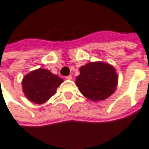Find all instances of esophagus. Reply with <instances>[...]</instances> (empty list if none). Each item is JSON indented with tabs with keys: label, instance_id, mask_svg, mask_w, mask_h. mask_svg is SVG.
Returning a JSON list of instances; mask_svg holds the SVG:
<instances>
[{
	"label": "esophagus",
	"instance_id": "esophagus-1",
	"mask_svg": "<svg viewBox=\"0 0 149 149\" xmlns=\"http://www.w3.org/2000/svg\"><path fill=\"white\" fill-rule=\"evenodd\" d=\"M66 79H67V80H71L72 79V75H68V76H67V77H66Z\"/></svg>",
	"mask_w": 149,
	"mask_h": 149
}]
</instances>
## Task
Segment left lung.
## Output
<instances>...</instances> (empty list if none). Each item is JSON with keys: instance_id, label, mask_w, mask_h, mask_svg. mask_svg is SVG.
<instances>
[{"instance_id": "left-lung-1", "label": "left lung", "mask_w": 149, "mask_h": 149, "mask_svg": "<svg viewBox=\"0 0 149 149\" xmlns=\"http://www.w3.org/2000/svg\"><path fill=\"white\" fill-rule=\"evenodd\" d=\"M118 77L111 65L102 62H91L80 68L76 84L82 94L92 101L107 98L114 92Z\"/></svg>"}]
</instances>
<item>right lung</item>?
<instances>
[{
    "label": "right lung",
    "mask_w": 149,
    "mask_h": 149,
    "mask_svg": "<svg viewBox=\"0 0 149 149\" xmlns=\"http://www.w3.org/2000/svg\"><path fill=\"white\" fill-rule=\"evenodd\" d=\"M63 79L49 70L38 68L25 76L22 89L28 99L37 104L44 103L56 91Z\"/></svg>",
    "instance_id": "1"
}]
</instances>
